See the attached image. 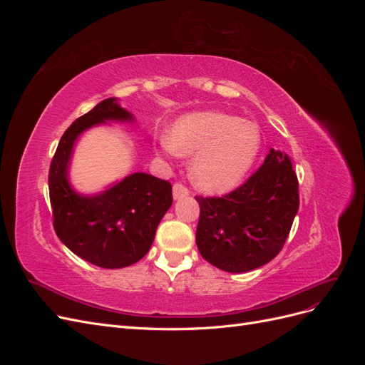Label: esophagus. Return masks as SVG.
Listing matches in <instances>:
<instances>
[{
  "instance_id": "1",
  "label": "esophagus",
  "mask_w": 365,
  "mask_h": 365,
  "mask_svg": "<svg viewBox=\"0 0 365 365\" xmlns=\"http://www.w3.org/2000/svg\"><path fill=\"white\" fill-rule=\"evenodd\" d=\"M190 190L182 182H175L173 184V197L175 200H181V197L189 196Z\"/></svg>"
}]
</instances>
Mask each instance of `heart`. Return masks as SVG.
I'll return each mask as SVG.
<instances>
[{"instance_id":"obj_1","label":"heart","mask_w":365,"mask_h":365,"mask_svg":"<svg viewBox=\"0 0 365 365\" xmlns=\"http://www.w3.org/2000/svg\"><path fill=\"white\" fill-rule=\"evenodd\" d=\"M165 152L193 155L192 178L207 192L233 189L256 163L262 134L254 121L220 111H197L175 121L161 137Z\"/></svg>"}]
</instances>
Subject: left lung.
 <instances>
[{
    "label": "left lung",
    "instance_id": "obj_1",
    "mask_svg": "<svg viewBox=\"0 0 365 365\" xmlns=\"http://www.w3.org/2000/svg\"><path fill=\"white\" fill-rule=\"evenodd\" d=\"M201 215L196 245L227 272H247L282 251L298 212V180L291 160L269 150L262 168L224 196H195Z\"/></svg>",
    "mask_w": 365,
    "mask_h": 365
}]
</instances>
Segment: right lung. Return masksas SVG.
Instances as JSON below:
<instances>
[{"label":"right lung","instance_id":"right-lung-1","mask_svg":"<svg viewBox=\"0 0 365 365\" xmlns=\"http://www.w3.org/2000/svg\"><path fill=\"white\" fill-rule=\"evenodd\" d=\"M106 120H132V115L111 97L76 118L53 155L48 190L58 237L81 259L117 269L146 256L173 197L169 181L148 173H132L97 196L86 197L71 190L67 165L74 141L82 130Z\"/></svg>","mask_w":365,"mask_h":365}]
</instances>
